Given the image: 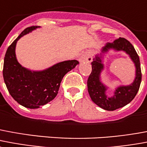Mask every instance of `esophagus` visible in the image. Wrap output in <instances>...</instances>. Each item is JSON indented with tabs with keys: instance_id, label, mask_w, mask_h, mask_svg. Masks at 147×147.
<instances>
[{
	"instance_id": "34e87169",
	"label": "esophagus",
	"mask_w": 147,
	"mask_h": 147,
	"mask_svg": "<svg viewBox=\"0 0 147 147\" xmlns=\"http://www.w3.org/2000/svg\"><path fill=\"white\" fill-rule=\"evenodd\" d=\"M92 61V56L90 52H85L84 54H82V56L79 57V61L80 62H91Z\"/></svg>"
}]
</instances>
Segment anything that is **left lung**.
I'll return each instance as SVG.
<instances>
[{
	"label": "left lung",
	"instance_id": "left-lung-1",
	"mask_svg": "<svg viewBox=\"0 0 147 147\" xmlns=\"http://www.w3.org/2000/svg\"><path fill=\"white\" fill-rule=\"evenodd\" d=\"M110 49L117 51L123 50L129 55L136 66V78L134 82L129 86H120L115 90V94L111 98L106 95L107 88L100 82L99 76L103 69L101 60V54L106 53ZM92 71L87 80L88 92L91 100L99 107L107 111H115L125 106L131 102L136 95L140 89L142 80L140 57L131 43L125 38H118L113 43H107L91 62Z\"/></svg>",
	"mask_w": 147,
	"mask_h": 147
}]
</instances>
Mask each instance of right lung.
Returning a JSON list of instances; mask_svg holds the SVG:
<instances>
[{
  "label": "right lung",
  "instance_id": "1",
  "mask_svg": "<svg viewBox=\"0 0 147 147\" xmlns=\"http://www.w3.org/2000/svg\"><path fill=\"white\" fill-rule=\"evenodd\" d=\"M39 27L26 28L14 40L6 51L3 67L4 82L11 96L18 104L30 109L39 108L54 100L63 77L79 64L76 60L65 61L40 71L22 67L16 59V43L24 35Z\"/></svg>",
  "mask_w": 147,
  "mask_h": 147
}]
</instances>
